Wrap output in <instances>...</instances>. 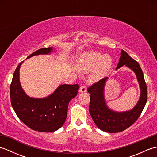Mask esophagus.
<instances>
[{
    "label": "esophagus",
    "instance_id": "1",
    "mask_svg": "<svg viewBox=\"0 0 157 157\" xmlns=\"http://www.w3.org/2000/svg\"><path fill=\"white\" fill-rule=\"evenodd\" d=\"M79 91L80 92H86V91H87V88H86V86L83 85V86H81L80 88H79Z\"/></svg>",
    "mask_w": 157,
    "mask_h": 157
}]
</instances>
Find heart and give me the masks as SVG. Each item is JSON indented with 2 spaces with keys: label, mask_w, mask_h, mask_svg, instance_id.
<instances>
[{
  "label": "heart",
  "mask_w": 157,
  "mask_h": 157,
  "mask_svg": "<svg viewBox=\"0 0 157 157\" xmlns=\"http://www.w3.org/2000/svg\"><path fill=\"white\" fill-rule=\"evenodd\" d=\"M83 65L86 70H91L97 67L94 74L91 76L92 79L95 80L110 69L112 65V59L108 55H103L98 52H92L84 55Z\"/></svg>",
  "instance_id": "obj_1"
}]
</instances>
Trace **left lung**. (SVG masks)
<instances>
[{"instance_id": "1", "label": "left lung", "mask_w": 157, "mask_h": 157, "mask_svg": "<svg viewBox=\"0 0 157 157\" xmlns=\"http://www.w3.org/2000/svg\"><path fill=\"white\" fill-rule=\"evenodd\" d=\"M125 65L134 71L140 87V97L134 109L129 111L118 113L107 107L104 97V88L107 78L101 79L88 88V92L90 94V114L96 126L106 132L117 133L128 128L140 116L147 101V87L140 66L125 51L121 50V57L116 69Z\"/></svg>"}]
</instances>
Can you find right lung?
Returning a JSON list of instances; mask_svg holds the SVG:
<instances>
[{
  "instance_id": "obj_1",
  "label": "right lung",
  "mask_w": 157,
  "mask_h": 157,
  "mask_svg": "<svg viewBox=\"0 0 157 157\" xmlns=\"http://www.w3.org/2000/svg\"><path fill=\"white\" fill-rule=\"evenodd\" d=\"M51 51L52 47L42 48L27 59ZM22 63L17 67L10 86L12 107L19 119L30 129L40 132H55L64 124L69 102L78 94L79 85H61L48 97L30 98L25 94L19 82V69Z\"/></svg>"
}]
</instances>
